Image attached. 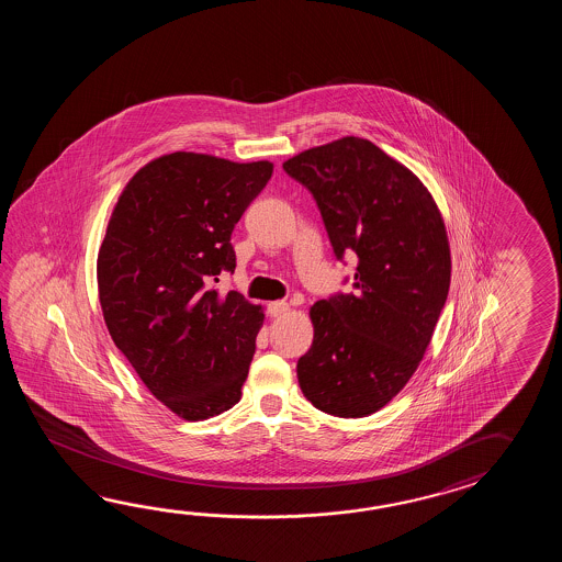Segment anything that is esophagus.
<instances>
[{
    "label": "esophagus",
    "instance_id": "1",
    "mask_svg": "<svg viewBox=\"0 0 562 562\" xmlns=\"http://www.w3.org/2000/svg\"><path fill=\"white\" fill-rule=\"evenodd\" d=\"M267 311H269L271 317H281V315H285L286 311H289V305H286L285 301H271L267 305Z\"/></svg>",
    "mask_w": 562,
    "mask_h": 562
}]
</instances>
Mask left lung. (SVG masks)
<instances>
[{"label":"left lung","instance_id":"left-lung-1","mask_svg":"<svg viewBox=\"0 0 562 562\" xmlns=\"http://www.w3.org/2000/svg\"><path fill=\"white\" fill-rule=\"evenodd\" d=\"M313 194L335 257L356 255L353 291L311 307L301 392L339 418H363L409 382L450 289L442 215L418 177L375 144L346 136L283 162Z\"/></svg>","mask_w":562,"mask_h":562}]
</instances>
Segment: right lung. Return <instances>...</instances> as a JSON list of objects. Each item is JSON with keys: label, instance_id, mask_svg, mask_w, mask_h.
<instances>
[{"label": "right lung", "instance_id": "obj_1", "mask_svg": "<svg viewBox=\"0 0 562 562\" xmlns=\"http://www.w3.org/2000/svg\"><path fill=\"white\" fill-rule=\"evenodd\" d=\"M273 165L160 156L124 187L98 252L108 331L156 400L189 422L240 400L261 305L213 283L233 273V228Z\"/></svg>", "mask_w": 562, "mask_h": 562}]
</instances>
